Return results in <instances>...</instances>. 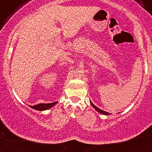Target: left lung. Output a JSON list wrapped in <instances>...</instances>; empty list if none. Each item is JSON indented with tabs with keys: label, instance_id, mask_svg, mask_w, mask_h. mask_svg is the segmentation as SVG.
<instances>
[{
	"label": "left lung",
	"instance_id": "obj_1",
	"mask_svg": "<svg viewBox=\"0 0 152 152\" xmlns=\"http://www.w3.org/2000/svg\"><path fill=\"white\" fill-rule=\"evenodd\" d=\"M91 106H92V107H94V108L96 111H97V112L100 113H102V114H104V115H109V114H110V113H109L105 112V111L102 110H100V109H99V108H98V107H96V106H95L94 104H93V103H91Z\"/></svg>",
	"mask_w": 152,
	"mask_h": 152
}]
</instances>
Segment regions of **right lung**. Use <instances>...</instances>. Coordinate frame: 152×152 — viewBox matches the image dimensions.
Listing matches in <instances>:
<instances>
[{
    "label": "right lung",
    "mask_w": 152,
    "mask_h": 152,
    "mask_svg": "<svg viewBox=\"0 0 152 152\" xmlns=\"http://www.w3.org/2000/svg\"><path fill=\"white\" fill-rule=\"evenodd\" d=\"M57 102H54V103H39V104H37V105L35 106H29L30 107H32L34 110H48V109L51 108L54 105H56Z\"/></svg>",
    "instance_id": "add662e5"
}]
</instances>
